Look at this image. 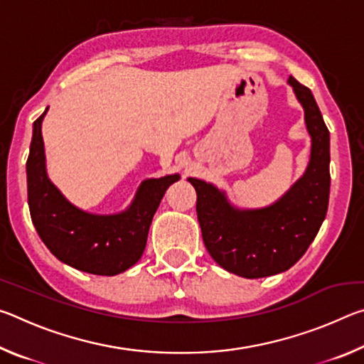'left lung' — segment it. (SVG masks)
Listing matches in <instances>:
<instances>
[{"label":"left lung","mask_w":364,"mask_h":364,"mask_svg":"<svg viewBox=\"0 0 364 364\" xmlns=\"http://www.w3.org/2000/svg\"><path fill=\"white\" fill-rule=\"evenodd\" d=\"M289 83L305 109L311 156L305 175L282 199L260 210H237L212 184L189 178L208 254L221 268L242 278H264L291 268L316 237L328 212L329 130L311 91L294 77Z\"/></svg>","instance_id":"1"}]
</instances>
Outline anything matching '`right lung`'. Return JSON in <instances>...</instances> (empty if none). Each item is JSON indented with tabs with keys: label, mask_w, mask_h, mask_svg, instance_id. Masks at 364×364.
I'll return each mask as SVG.
<instances>
[{
	"label": "right lung",
	"mask_w": 364,
	"mask_h": 364,
	"mask_svg": "<svg viewBox=\"0 0 364 364\" xmlns=\"http://www.w3.org/2000/svg\"><path fill=\"white\" fill-rule=\"evenodd\" d=\"M33 122L27 159L28 208L36 232L51 254L80 271L114 276L133 267L143 255L154 213L170 184L168 175L141 184L133 204L119 215H93L73 207L49 181L45 167L41 122Z\"/></svg>",
	"instance_id": "1"
}]
</instances>
